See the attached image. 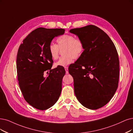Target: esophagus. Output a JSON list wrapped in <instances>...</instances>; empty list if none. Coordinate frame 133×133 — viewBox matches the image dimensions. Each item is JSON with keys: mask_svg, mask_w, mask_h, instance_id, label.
I'll list each match as a JSON object with an SVG mask.
<instances>
[{"mask_svg": "<svg viewBox=\"0 0 133 133\" xmlns=\"http://www.w3.org/2000/svg\"><path fill=\"white\" fill-rule=\"evenodd\" d=\"M65 71H66V74H68V67H65Z\"/></svg>", "mask_w": 133, "mask_h": 133, "instance_id": "esophagus-1", "label": "esophagus"}]
</instances>
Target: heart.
I'll return each instance as SVG.
<instances>
[{
  "mask_svg": "<svg viewBox=\"0 0 133 133\" xmlns=\"http://www.w3.org/2000/svg\"><path fill=\"white\" fill-rule=\"evenodd\" d=\"M57 45L51 43L49 46V52L53 60H57L60 50L63 56L56 63V65L66 66L70 65L73 59L79 58L84 51V44L80 38H75L71 34H64L57 39Z\"/></svg>",
  "mask_w": 133,
  "mask_h": 133,
  "instance_id": "heart-1",
  "label": "heart"
}]
</instances>
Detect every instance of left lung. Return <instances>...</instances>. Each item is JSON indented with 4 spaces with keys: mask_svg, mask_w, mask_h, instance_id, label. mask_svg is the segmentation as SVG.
Listing matches in <instances>:
<instances>
[{
    "mask_svg": "<svg viewBox=\"0 0 133 133\" xmlns=\"http://www.w3.org/2000/svg\"><path fill=\"white\" fill-rule=\"evenodd\" d=\"M70 32L84 44L82 55L68 67L74 77L75 95L86 108L100 109L111 100L118 84L119 62L116 48L109 36L94 25Z\"/></svg>",
    "mask_w": 133,
    "mask_h": 133,
    "instance_id": "8db88e82",
    "label": "left lung"
}]
</instances>
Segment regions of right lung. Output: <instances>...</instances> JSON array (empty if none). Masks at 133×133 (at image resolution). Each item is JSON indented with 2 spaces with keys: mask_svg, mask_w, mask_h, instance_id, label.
<instances>
[{
  "mask_svg": "<svg viewBox=\"0 0 133 133\" xmlns=\"http://www.w3.org/2000/svg\"><path fill=\"white\" fill-rule=\"evenodd\" d=\"M65 31L62 28H38L24 39L18 48L16 58L18 85L24 100L38 110L49 109L60 96L62 79L66 72L61 66L51 69L53 60L49 46L54 38ZM45 71H49L46 77L43 75Z\"/></svg>",
  "mask_w": 133,
  "mask_h": 133,
  "instance_id": "right-lung-1",
  "label": "right lung"
}]
</instances>
